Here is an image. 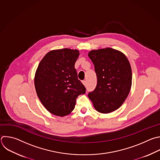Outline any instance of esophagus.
<instances>
[{
    "instance_id": "esophagus-1",
    "label": "esophagus",
    "mask_w": 160,
    "mask_h": 160,
    "mask_svg": "<svg viewBox=\"0 0 160 160\" xmlns=\"http://www.w3.org/2000/svg\"><path fill=\"white\" fill-rule=\"evenodd\" d=\"M82 83H83L85 86H86V85H87V81H86V80H83V81H82Z\"/></svg>"
}]
</instances>
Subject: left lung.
<instances>
[{
	"mask_svg": "<svg viewBox=\"0 0 160 160\" xmlns=\"http://www.w3.org/2000/svg\"><path fill=\"white\" fill-rule=\"evenodd\" d=\"M97 77L95 89L88 93L94 108L102 114L115 111L128 97L132 85V71L123 52L106 48L90 51Z\"/></svg>",
	"mask_w": 160,
	"mask_h": 160,
	"instance_id": "8db88e82",
	"label": "left lung"
}]
</instances>
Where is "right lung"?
Instances as JSON below:
<instances>
[{"label":"right lung","mask_w":160,"mask_h":160,"mask_svg":"<svg viewBox=\"0 0 160 160\" xmlns=\"http://www.w3.org/2000/svg\"><path fill=\"white\" fill-rule=\"evenodd\" d=\"M79 55L77 49L51 50L39 63L34 76L36 93L44 107L53 115L70 114L77 97L85 93L75 68Z\"/></svg>","instance_id":"obj_1"}]
</instances>
